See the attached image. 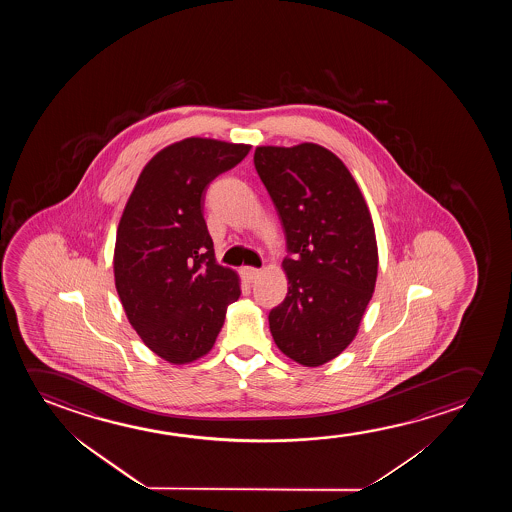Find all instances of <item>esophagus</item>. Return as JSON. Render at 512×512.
Returning a JSON list of instances; mask_svg holds the SVG:
<instances>
[{
  "mask_svg": "<svg viewBox=\"0 0 512 512\" xmlns=\"http://www.w3.org/2000/svg\"><path fill=\"white\" fill-rule=\"evenodd\" d=\"M241 276H243V280L248 281V283H253V281L257 280L260 276V269H255V267H241Z\"/></svg>",
  "mask_w": 512,
  "mask_h": 512,
  "instance_id": "34e87169",
  "label": "esophagus"
}]
</instances>
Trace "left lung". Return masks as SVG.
Returning a JSON list of instances; mask_svg holds the SVG:
<instances>
[{"instance_id": "obj_1", "label": "left lung", "mask_w": 512, "mask_h": 512, "mask_svg": "<svg viewBox=\"0 0 512 512\" xmlns=\"http://www.w3.org/2000/svg\"><path fill=\"white\" fill-rule=\"evenodd\" d=\"M253 162L290 253L287 297L269 313L274 343L304 367L327 364L357 336L376 287L371 211L344 162L316 143L257 147Z\"/></svg>"}]
</instances>
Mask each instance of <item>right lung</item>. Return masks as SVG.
<instances>
[{
    "label": "right lung",
    "mask_w": 512,
    "mask_h": 512,
    "mask_svg": "<svg viewBox=\"0 0 512 512\" xmlns=\"http://www.w3.org/2000/svg\"><path fill=\"white\" fill-rule=\"evenodd\" d=\"M245 143L176 141L147 162L120 217L113 274L127 320L169 364L204 357L227 306L241 295L236 271L218 266L204 222V192L250 152Z\"/></svg>",
    "instance_id": "add662e5"
}]
</instances>
